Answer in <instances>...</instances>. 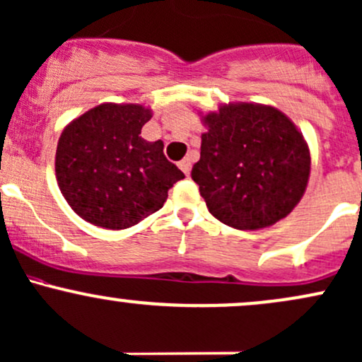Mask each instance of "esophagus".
<instances>
[{"label": "esophagus", "instance_id": "esophagus-1", "mask_svg": "<svg viewBox=\"0 0 362 362\" xmlns=\"http://www.w3.org/2000/svg\"><path fill=\"white\" fill-rule=\"evenodd\" d=\"M178 166H180L182 172H184L189 177V175H190V166H192V163H190L189 158H184V160L178 163Z\"/></svg>", "mask_w": 362, "mask_h": 362}]
</instances>
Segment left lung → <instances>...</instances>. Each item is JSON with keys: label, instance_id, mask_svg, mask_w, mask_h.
Returning a JSON list of instances; mask_svg holds the SVG:
<instances>
[{"label": "left lung", "instance_id": "obj_1", "mask_svg": "<svg viewBox=\"0 0 362 362\" xmlns=\"http://www.w3.org/2000/svg\"><path fill=\"white\" fill-rule=\"evenodd\" d=\"M201 160L192 180L209 213L237 230H257L287 216L303 197L311 158L303 134L281 111L225 105L204 117Z\"/></svg>", "mask_w": 362, "mask_h": 362}]
</instances>
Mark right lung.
<instances>
[{
  "label": "right lung",
  "mask_w": 362,
  "mask_h": 362,
  "mask_svg": "<svg viewBox=\"0 0 362 362\" xmlns=\"http://www.w3.org/2000/svg\"><path fill=\"white\" fill-rule=\"evenodd\" d=\"M151 110L99 105L63 130L57 180L63 197L89 223L110 230L137 225L163 208L168 190L185 177L163 154V142L141 137Z\"/></svg>",
  "instance_id": "add662e5"
}]
</instances>
